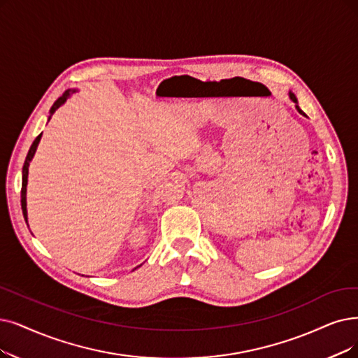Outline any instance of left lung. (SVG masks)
Masks as SVG:
<instances>
[{
	"label": "left lung",
	"mask_w": 358,
	"mask_h": 358,
	"mask_svg": "<svg viewBox=\"0 0 358 358\" xmlns=\"http://www.w3.org/2000/svg\"><path fill=\"white\" fill-rule=\"evenodd\" d=\"M288 95H289V99H291V101L295 104V108H296V111H298L299 114H303V116H306V113H304L301 108L298 107V99H296V96L294 95V92H291V91H289V94H288Z\"/></svg>",
	"instance_id": "left-lung-1"
}]
</instances>
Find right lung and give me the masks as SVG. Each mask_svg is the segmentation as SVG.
<instances>
[{
  "label": "right lung",
  "instance_id": "add662e5",
  "mask_svg": "<svg viewBox=\"0 0 358 358\" xmlns=\"http://www.w3.org/2000/svg\"><path fill=\"white\" fill-rule=\"evenodd\" d=\"M78 90H67L59 99H57V101L52 104V107L50 108V116H48V122H50V119H51V116L52 114L55 113V110H59L67 99L71 96V94H75ZM41 136H42V134H39L36 138H35V141H34V144L31 145V148H29V152H27V155H26V160H24V164H23V170H22V211H23V217H24V220H26V223H27V208H26V187H27V175H29V164H31V162H32V159H34V155H35V152H36V148H38V144H39V141H41ZM139 267V266H138ZM138 267H135V268H138ZM134 268V270H135Z\"/></svg>",
  "mask_w": 358,
  "mask_h": 358
}]
</instances>
